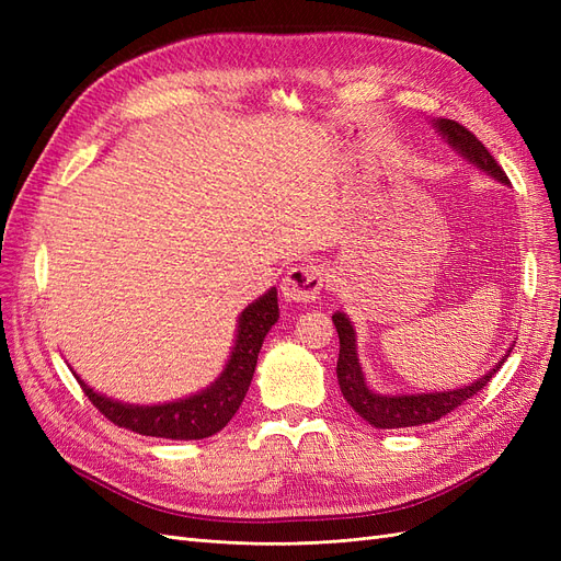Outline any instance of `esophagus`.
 I'll use <instances>...</instances> for the list:
<instances>
[{"label":"esophagus","mask_w":561,"mask_h":561,"mask_svg":"<svg viewBox=\"0 0 561 561\" xmlns=\"http://www.w3.org/2000/svg\"><path fill=\"white\" fill-rule=\"evenodd\" d=\"M322 266L313 262L295 264L283 278V295L287 301H316L322 290Z\"/></svg>","instance_id":"1"}]
</instances>
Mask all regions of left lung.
<instances>
[{
  "mask_svg": "<svg viewBox=\"0 0 561 561\" xmlns=\"http://www.w3.org/2000/svg\"><path fill=\"white\" fill-rule=\"evenodd\" d=\"M435 126L449 140V145L461 151L466 159L478 163L482 171L507 184V175L499 165V161L489 154V149L474 138L463 124L454 122V118H439ZM332 322L339 334V360H336L339 388H342V393L353 410L377 428H410V426H421V423H433L437 419L447 416L449 412L456 410V407H461L466 400L478 396L480 390L489 383V379L501 369L507 355H511L507 353L505 358L489 371V375H484L482 379H478L466 388L445 390V393L386 398V396L371 393V390L365 386L358 355H355V332H353L351 320L344 313H334Z\"/></svg>",
  "mask_w": 561,
  "mask_h": 561,
  "instance_id": "obj_1",
  "label": "left lung"
}]
</instances>
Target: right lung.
<instances>
[{"label": "right lung", "mask_w": 561, "mask_h": 561, "mask_svg": "<svg viewBox=\"0 0 561 561\" xmlns=\"http://www.w3.org/2000/svg\"><path fill=\"white\" fill-rule=\"evenodd\" d=\"M278 320V299L276 290H268L241 313L239 320V339L227 369L208 390L192 396L180 402L138 407L110 400L105 396L93 393L79 377V386L89 396L95 410L112 421L118 428H128L133 433L149 437H168V439H203L222 431L231 416L239 410L248 386L257 365V355L262 342L271 325Z\"/></svg>", "instance_id": "1"}]
</instances>
